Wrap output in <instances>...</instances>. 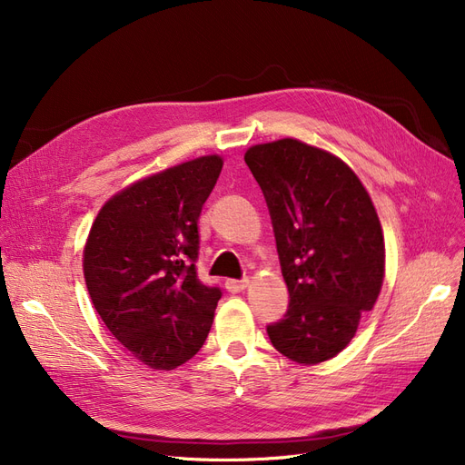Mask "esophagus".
Listing matches in <instances>:
<instances>
[{
	"mask_svg": "<svg viewBox=\"0 0 465 465\" xmlns=\"http://www.w3.org/2000/svg\"><path fill=\"white\" fill-rule=\"evenodd\" d=\"M224 287H227L229 292H242L246 287H248V279H227V283H224Z\"/></svg>",
	"mask_w": 465,
	"mask_h": 465,
	"instance_id": "esophagus-1",
	"label": "esophagus"
}]
</instances>
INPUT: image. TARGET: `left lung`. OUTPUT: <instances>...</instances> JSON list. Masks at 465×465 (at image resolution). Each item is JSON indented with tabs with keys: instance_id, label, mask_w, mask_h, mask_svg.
Masks as SVG:
<instances>
[{
	"instance_id": "left-lung-1",
	"label": "left lung",
	"mask_w": 465,
	"mask_h": 465,
	"mask_svg": "<svg viewBox=\"0 0 465 465\" xmlns=\"http://www.w3.org/2000/svg\"><path fill=\"white\" fill-rule=\"evenodd\" d=\"M244 161L270 207L291 297L285 318L267 326V335L294 362L330 361L353 340L384 283L376 207L353 168L301 139L252 145Z\"/></svg>"
}]
</instances>
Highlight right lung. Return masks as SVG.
I'll use <instances>...</instances> for the list:
<instances>
[{"label":"right lung","instance_id":"1","mask_svg":"<svg viewBox=\"0 0 465 465\" xmlns=\"http://www.w3.org/2000/svg\"><path fill=\"white\" fill-rule=\"evenodd\" d=\"M223 157L164 168L122 188L98 211L83 248L87 291L110 333L154 371L202 349L221 299L195 273L198 219Z\"/></svg>","mask_w":465,"mask_h":465}]
</instances>
